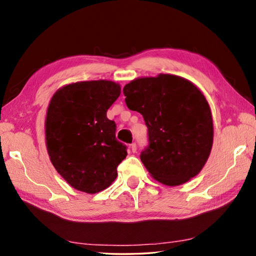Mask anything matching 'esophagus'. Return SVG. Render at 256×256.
I'll list each match as a JSON object with an SVG mask.
<instances>
[{
	"instance_id": "obj_1",
	"label": "esophagus",
	"mask_w": 256,
	"mask_h": 256,
	"mask_svg": "<svg viewBox=\"0 0 256 256\" xmlns=\"http://www.w3.org/2000/svg\"><path fill=\"white\" fill-rule=\"evenodd\" d=\"M131 150H132L133 153H135V152H136V150H138V148H136V144H135V143L131 144Z\"/></svg>"
}]
</instances>
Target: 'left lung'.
<instances>
[{
    "label": "left lung",
    "instance_id": "8db88e82",
    "mask_svg": "<svg viewBox=\"0 0 256 256\" xmlns=\"http://www.w3.org/2000/svg\"><path fill=\"white\" fill-rule=\"evenodd\" d=\"M130 110L142 114L150 145L140 160L166 186L189 182L202 170L214 143L211 108L192 81L176 74L140 77L125 84Z\"/></svg>",
    "mask_w": 256,
    "mask_h": 256
}]
</instances>
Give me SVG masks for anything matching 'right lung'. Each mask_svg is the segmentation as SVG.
<instances>
[{
	"instance_id": "right-lung-1",
	"label": "right lung",
	"mask_w": 256,
	"mask_h": 256,
	"mask_svg": "<svg viewBox=\"0 0 256 256\" xmlns=\"http://www.w3.org/2000/svg\"><path fill=\"white\" fill-rule=\"evenodd\" d=\"M120 94L121 86L111 80L78 81L59 88L48 104V155L59 175L79 192L106 189L128 155L116 138V123L106 118Z\"/></svg>"
}]
</instances>
